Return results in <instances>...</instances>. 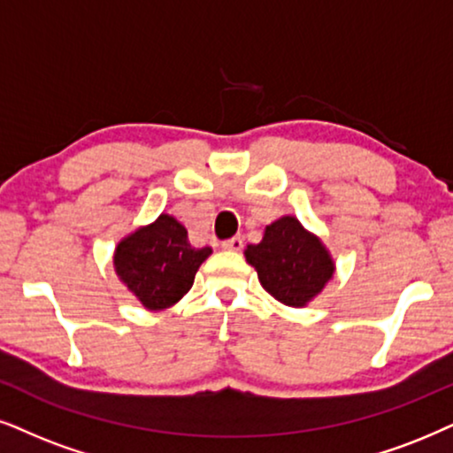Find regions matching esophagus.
Wrapping results in <instances>:
<instances>
[{
	"instance_id": "esophagus-1",
	"label": "esophagus",
	"mask_w": 453,
	"mask_h": 453,
	"mask_svg": "<svg viewBox=\"0 0 453 453\" xmlns=\"http://www.w3.org/2000/svg\"><path fill=\"white\" fill-rule=\"evenodd\" d=\"M221 246H223V249H226V250H240V249H242V238H240V236L227 238V240H223Z\"/></svg>"
}]
</instances>
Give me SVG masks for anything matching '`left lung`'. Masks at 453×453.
<instances>
[{
  "label": "left lung",
  "instance_id": "left-lung-1",
  "mask_svg": "<svg viewBox=\"0 0 453 453\" xmlns=\"http://www.w3.org/2000/svg\"><path fill=\"white\" fill-rule=\"evenodd\" d=\"M244 257L257 269L263 288L288 307L307 305L334 273L322 240L293 215L269 223L261 242L246 246Z\"/></svg>",
  "mask_w": 453,
  "mask_h": 453
}]
</instances>
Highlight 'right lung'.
Instances as JSON below:
<instances>
[{"label":"right lung","instance_id":"1","mask_svg":"<svg viewBox=\"0 0 453 453\" xmlns=\"http://www.w3.org/2000/svg\"><path fill=\"white\" fill-rule=\"evenodd\" d=\"M211 255V246H196L175 217L160 215L119 242L114 272L150 311L175 305L192 288L198 267Z\"/></svg>","mask_w":453,"mask_h":453}]
</instances>
